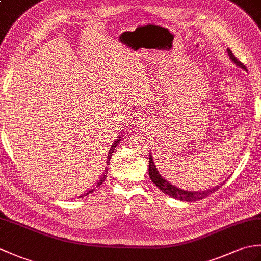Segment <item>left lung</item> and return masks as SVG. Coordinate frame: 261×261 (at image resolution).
<instances>
[{"label": "left lung", "mask_w": 261, "mask_h": 261, "mask_svg": "<svg viewBox=\"0 0 261 261\" xmlns=\"http://www.w3.org/2000/svg\"><path fill=\"white\" fill-rule=\"evenodd\" d=\"M228 55L230 59L237 66H239L242 69L247 70L246 66L243 65L239 59H237V57L233 55L230 49L228 48ZM149 177H150L151 181L156 185L160 191L163 193L167 194L170 197H174L176 199H179V201H186V202H195L199 201V199H203L206 196H208L210 194L214 193L219 187L223 185V182H221L220 185H216L213 188H210V190L206 191H187V190H182L178 184H176L175 181L170 180L169 178H165L162 174L159 173L156 165L153 163V158L151 154H149Z\"/></svg>", "instance_id": "1"}]
</instances>
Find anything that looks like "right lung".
Wrapping results in <instances>:
<instances>
[{
  "label": "right lung",
  "mask_w": 261,
  "mask_h": 261,
  "mask_svg": "<svg viewBox=\"0 0 261 261\" xmlns=\"http://www.w3.org/2000/svg\"><path fill=\"white\" fill-rule=\"evenodd\" d=\"M122 134H123V132H122ZM121 141V137H118V139H116L114 142H113V145L111 146V148H110V151H109V153H108V165H109V163H110V159H111V156H112V153H113V151H114V149H115V147L118 146V143ZM107 174H108V167L105 168V170H104V173H103V175L99 177V179L96 181V184H95V186H93L92 188H90V190H88L86 193H84V194H82V195L80 196V197H83V196H86V195H88V194H91V193H93L94 192V190H95L96 187H98V186H101L102 185V182L107 179Z\"/></svg>",
  "instance_id": "1"
}]
</instances>
